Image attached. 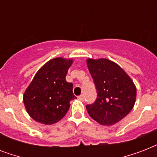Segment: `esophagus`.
I'll list each match as a JSON object with an SVG mask.
<instances>
[{
	"label": "esophagus",
	"instance_id": "1",
	"mask_svg": "<svg viewBox=\"0 0 157 157\" xmlns=\"http://www.w3.org/2000/svg\"><path fill=\"white\" fill-rule=\"evenodd\" d=\"M78 98H79V99H80V100H81V101H84V100H85V97H84V95H82V94H81V95L79 96Z\"/></svg>",
	"mask_w": 157,
	"mask_h": 157
}]
</instances>
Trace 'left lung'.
I'll return each mask as SVG.
<instances>
[{
	"mask_svg": "<svg viewBox=\"0 0 157 157\" xmlns=\"http://www.w3.org/2000/svg\"><path fill=\"white\" fill-rule=\"evenodd\" d=\"M87 66L97 90L96 100L86 105L89 115L103 125H112L129 114L136 88L126 72L108 59H88Z\"/></svg>",
	"mask_w": 157,
	"mask_h": 157,
	"instance_id": "obj_1",
	"label": "left lung"
}]
</instances>
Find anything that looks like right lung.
Instances as JSON below:
<instances>
[{"instance_id":"1","label":"right lung","mask_w":157,"mask_h":157,"mask_svg":"<svg viewBox=\"0 0 157 157\" xmlns=\"http://www.w3.org/2000/svg\"><path fill=\"white\" fill-rule=\"evenodd\" d=\"M71 63V59H51L36 72L26 90L23 103L36 121L52 124L67 114L70 101L76 98L73 84L65 79Z\"/></svg>"}]
</instances>
